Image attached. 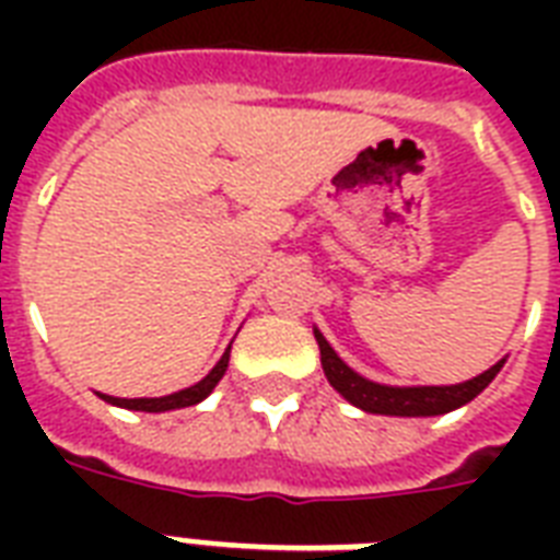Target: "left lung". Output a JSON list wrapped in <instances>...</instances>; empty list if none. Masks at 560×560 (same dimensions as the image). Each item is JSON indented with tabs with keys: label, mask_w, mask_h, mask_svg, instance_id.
Wrapping results in <instances>:
<instances>
[{
	"label": "left lung",
	"mask_w": 560,
	"mask_h": 560,
	"mask_svg": "<svg viewBox=\"0 0 560 560\" xmlns=\"http://www.w3.org/2000/svg\"><path fill=\"white\" fill-rule=\"evenodd\" d=\"M226 366H229V351L218 360V366L211 369V372L206 374L200 383H194V386H188V389L174 392V395H165V398H133L130 400V398H109V395H101V398L107 400V404H113V407L142 409V412H165V409L194 407V404H200V400L206 398V395H209L214 386H218V381L223 377Z\"/></svg>",
	"instance_id": "1"
}]
</instances>
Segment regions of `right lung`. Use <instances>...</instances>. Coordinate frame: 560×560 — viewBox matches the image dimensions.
<instances>
[{
    "mask_svg": "<svg viewBox=\"0 0 560 560\" xmlns=\"http://www.w3.org/2000/svg\"><path fill=\"white\" fill-rule=\"evenodd\" d=\"M316 342L323 351V369L328 381L334 383V389H340L354 407L374 412V416H444V412L477 398L479 392L494 381L497 369H488L486 374L459 383V386H383V383H372L351 372L334 354V349L319 331H316Z\"/></svg>",
    "mask_w": 560,
    "mask_h": 560,
    "instance_id": "add662e5",
    "label": "right lung"
}]
</instances>
